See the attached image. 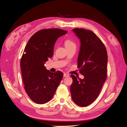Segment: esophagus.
Listing matches in <instances>:
<instances>
[{
    "instance_id": "34e87169",
    "label": "esophagus",
    "mask_w": 127,
    "mask_h": 127,
    "mask_svg": "<svg viewBox=\"0 0 127 127\" xmlns=\"http://www.w3.org/2000/svg\"><path fill=\"white\" fill-rule=\"evenodd\" d=\"M63 76H64V77H69V75L68 74V73H64Z\"/></svg>"
}]
</instances>
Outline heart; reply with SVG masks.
Wrapping results in <instances>:
<instances>
[{
	"instance_id": "heart-1",
	"label": "heart",
	"mask_w": 127,
	"mask_h": 127,
	"mask_svg": "<svg viewBox=\"0 0 127 127\" xmlns=\"http://www.w3.org/2000/svg\"><path fill=\"white\" fill-rule=\"evenodd\" d=\"M65 46L75 45V44H74V43L72 42L71 40H70L69 39H67L65 41Z\"/></svg>"
}]
</instances>
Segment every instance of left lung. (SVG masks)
Segmentation results:
<instances>
[{
  "instance_id": "8db88e82",
  "label": "left lung",
  "mask_w": 127,
  "mask_h": 127,
  "mask_svg": "<svg viewBox=\"0 0 127 127\" xmlns=\"http://www.w3.org/2000/svg\"><path fill=\"white\" fill-rule=\"evenodd\" d=\"M80 39L78 68L83 79L71 75L72 99L80 107H87L98 96L107 77L108 55L104 44L93 31L84 29L72 30Z\"/></svg>"
}]
</instances>
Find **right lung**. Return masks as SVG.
<instances>
[{
  "instance_id": "right-lung-1",
  "label": "right lung",
  "mask_w": 127,
  "mask_h": 127,
  "mask_svg": "<svg viewBox=\"0 0 127 127\" xmlns=\"http://www.w3.org/2000/svg\"><path fill=\"white\" fill-rule=\"evenodd\" d=\"M67 31L43 29L36 32L28 42L20 61L24 89L32 101L44 104L51 99L63 77L60 71L51 72L44 65L54 54L55 42Z\"/></svg>"
}]
</instances>
